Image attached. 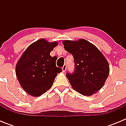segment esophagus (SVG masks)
Returning a JSON list of instances; mask_svg holds the SVG:
<instances>
[{"label": "esophagus", "instance_id": "34e87169", "mask_svg": "<svg viewBox=\"0 0 126 126\" xmlns=\"http://www.w3.org/2000/svg\"><path fill=\"white\" fill-rule=\"evenodd\" d=\"M66 69H67V65H66V64H64V65H63V67H62V71H63L64 73H65V71H66Z\"/></svg>", "mask_w": 126, "mask_h": 126}]
</instances>
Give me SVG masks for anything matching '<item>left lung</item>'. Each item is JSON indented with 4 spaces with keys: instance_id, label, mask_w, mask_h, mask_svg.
Masks as SVG:
<instances>
[{
    "instance_id": "8db88e82",
    "label": "left lung",
    "mask_w": 126,
    "mask_h": 126,
    "mask_svg": "<svg viewBox=\"0 0 126 126\" xmlns=\"http://www.w3.org/2000/svg\"><path fill=\"white\" fill-rule=\"evenodd\" d=\"M62 43L65 50L74 57V71L66 73L72 87L85 96L96 93L109 76V65L105 57L96 47L84 39Z\"/></svg>"
}]
</instances>
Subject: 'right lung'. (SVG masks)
<instances>
[{
    "label": "right lung",
    "mask_w": 126,
    "mask_h": 126,
    "mask_svg": "<svg viewBox=\"0 0 126 126\" xmlns=\"http://www.w3.org/2000/svg\"><path fill=\"white\" fill-rule=\"evenodd\" d=\"M58 45L40 39L26 48L16 66V74L23 90L33 96H39L52 87L55 77L62 71L56 66L57 57L50 53Z\"/></svg>",
    "instance_id": "1"
}]
</instances>
